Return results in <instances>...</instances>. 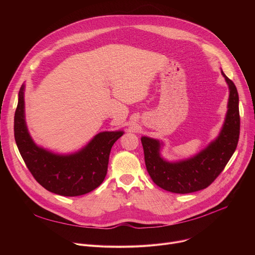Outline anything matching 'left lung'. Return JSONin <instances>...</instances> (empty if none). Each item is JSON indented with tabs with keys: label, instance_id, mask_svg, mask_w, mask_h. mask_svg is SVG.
Listing matches in <instances>:
<instances>
[{
	"label": "left lung",
	"instance_id": "obj_1",
	"mask_svg": "<svg viewBox=\"0 0 255 255\" xmlns=\"http://www.w3.org/2000/svg\"><path fill=\"white\" fill-rule=\"evenodd\" d=\"M221 73L230 89L229 110L219 135L206 149L189 159L169 162L160 154L162 141L141 137L146 170L160 188L180 194L203 190L215 181L235 153L240 135L239 95L235 84Z\"/></svg>",
	"mask_w": 255,
	"mask_h": 255
}]
</instances>
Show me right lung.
Instances as JSON below:
<instances>
[{
	"label": "right lung",
	"instance_id": "add662e5",
	"mask_svg": "<svg viewBox=\"0 0 255 255\" xmlns=\"http://www.w3.org/2000/svg\"><path fill=\"white\" fill-rule=\"evenodd\" d=\"M24 85L18 93L14 116V137L23 161L35 180L52 193L78 196L96 189L103 182L114 143L123 131H104L82 150L69 155L51 153L32 139L24 119Z\"/></svg>",
	"mask_w": 255,
	"mask_h": 255
}]
</instances>
